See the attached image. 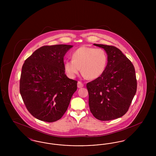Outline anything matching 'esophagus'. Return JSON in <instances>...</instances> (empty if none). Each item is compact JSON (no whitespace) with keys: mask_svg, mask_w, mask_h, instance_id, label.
<instances>
[{"mask_svg":"<svg viewBox=\"0 0 156 156\" xmlns=\"http://www.w3.org/2000/svg\"><path fill=\"white\" fill-rule=\"evenodd\" d=\"M77 86H78V88H81L83 87V83L81 82L78 81V83H77Z\"/></svg>","mask_w":156,"mask_h":156,"instance_id":"obj_1","label":"esophagus"}]
</instances>
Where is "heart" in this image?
Listing matches in <instances>:
<instances>
[{
    "label": "heart",
    "instance_id": "b5f03b06",
    "mask_svg": "<svg viewBox=\"0 0 156 156\" xmlns=\"http://www.w3.org/2000/svg\"><path fill=\"white\" fill-rule=\"evenodd\" d=\"M72 60L64 62V68L68 77L74 78L81 72L85 77L95 80L100 77L106 69L108 55L102 48L82 46L75 50L71 55Z\"/></svg>",
    "mask_w": 156,
    "mask_h": 156
}]
</instances>
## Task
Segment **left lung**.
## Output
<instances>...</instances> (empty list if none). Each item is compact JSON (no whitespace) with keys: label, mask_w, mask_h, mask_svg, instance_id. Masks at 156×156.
<instances>
[{"label":"left lung","mask_w":156,"mask_h":156,"mask_svg":"<svg viewBox=\"0 0 156 156\" xmlns=\"http://www.w3.org/2000/svg\"><path fill=\"white\" fill-rule=\"evenodd\" d=\"M104 48L108 64L103 74L87 84L90 111L98 120L106 121L123 116L137 90L132 62L116 47L94 44Z\"/></svg>","instance_id":"left-lung-1"}]
</instances>
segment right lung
Here are the masks:
<instances>
[{
    "label": "right lung",
    "mask_w": 156,
    "mask_h": 156,
    "mask_svg": "<svg viewBox=\"0 0 156 156\" xmlns=\"http://www.w3.org/2000/svg\"><path fill=\"white\" fill-rule=\"evenodd\" d=\"M71 45H44L23 64L20 92L25 106L36 119L54 122L67 111L77 82L65 74L64 57Z\"/></svg>",
    "instance_id": "right-lung-1"
}]
</instances>
